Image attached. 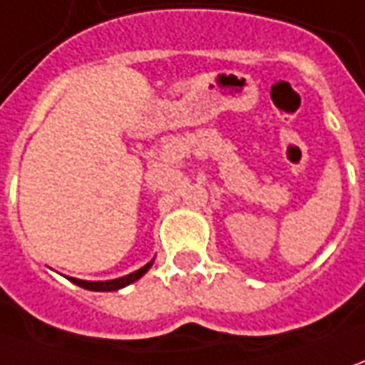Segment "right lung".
<instances>
[{
    "instance_id": "right-lung-1",
    "label": "right lung",
    "mask_w": 365,
    "mask_h": 365,
    "mask_svg": "<svg viewBox=\"0 0 365 365\" xmlns=\"http://www.w3.org/2000/svg\"><path fill=\"white\" fill-rule=\"evenodd\" d=\"M151 264H153V262L145 264L141 269L133 272V274H130V276L118 277V279H110V282H83V279H76V277H69V279H71L73 284H78L79 287H86V289H91V292H115V289H121V287L133 284L135 279H140V277L150 269Z\"/></svg>"
}]
</instances>
